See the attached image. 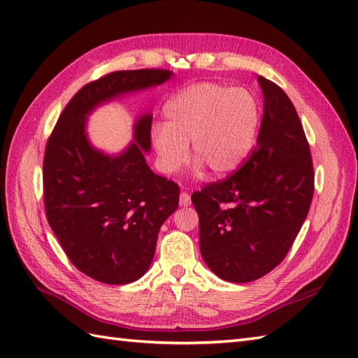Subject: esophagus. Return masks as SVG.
Instances as JSON below:
<instances>
[{"label": "esophagus", "mask_w": 358, "mask_h": 358, "mask_svg": "<svg viewBox=\"0 0 358 358\" xmlns=\"http://www.w3.org/2000/svg\"><path fill=\"white\" fill-rule=\"evenodd\" d=\"M189 203H192V197H189L188 193L182 192L180 196H179V205H180V206H188Z\"/></svg>", "instance_id": "esophagus-1"}]
</instances>
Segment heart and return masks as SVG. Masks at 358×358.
I'll return each instance as SVG.
<instances>
[{
    "label": "heart",
    "instance_id": "heart-1",
    "mask_svg": "<svg viewBox=\"0 0 358 358\" xmlns=\"http://www.w3.org/2000/svg\"><path fill=\"white\" fill-rule=\"evenodd\" d=\"M165 124L152 129L153 148L164 173L178 171L188 157L197 159L194 171L208 166L224 176L248 157L260 121L257 99L246 89L216 83L187 87L165 106Z\"/></svg>",
    "mask_w": 358,
    "mask_h": 358
}]
</instances>
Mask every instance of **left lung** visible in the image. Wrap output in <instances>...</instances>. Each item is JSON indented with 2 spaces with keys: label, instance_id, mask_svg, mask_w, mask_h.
Segmentation results:
<instances>
[{
  "label": "left lung",
  "instance_id": "obj_1",
  "mask_svg": "<svg viewBox=\"0 0 358 358\" xmlns=\"http://www.w3.org/2000/svg\"><path fill=\"white\" fill-rule=\"evenodd\" d=\"M264 116L248 162L192 196L206 266L233 283L257 280L287 256L308 216L314 169L303 127L279 85L257 76Z\"/></svg>",
  "mask_w": 358,
  "mask_h": 358
}]
</instances>
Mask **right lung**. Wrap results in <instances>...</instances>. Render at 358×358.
<instances>
[{"instance_id":"obj_1","label":"right lung","mask_w":358,"mask_h":358,"mask_svg":"<svg viewBox=\"0 0 358 358\" xmlns=\"http://www.w3.org/2000/svg\"><path fill=\"white\" fill-rule=\"evenodd\" d=\"M171 76L173 71L159 69L121 70L84 85L47 141V220L71 264L101 283L127 285L148 271L159 229L179 205V187L155 174L145 161L152 113L136 117L133 141L116 155L92 144L87 119L98 107Z\"/></svg>"}]
</instances>
